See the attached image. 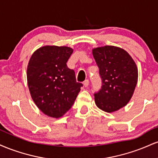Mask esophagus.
Segmentation results:
<instances>
[{"label": "esophagus", "mask_w": 158, "mask_h": 158, "mask_svg": "<svg viewBox=\"0 0 158 158\" xmlns=\"http://www.w3.org/2000/svg\"><path fill=\"white\" fill-rule=\"evenodd\" d=\"M83 84H84L85 87H88V85H89V80H88V79H85Z\"/></svg>", "instance_id": "1"}]
</instances>
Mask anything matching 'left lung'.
<instances>
[{
  "instance_id": "8db88e82",
  "label": "left lung",
  "mask_w": 158,
  "mask_h": 158,
  "mask_svg": "<svg viewBox=\"0 0 158 158\" xmlns=\"http://www.w3.org/2000/svg\"><path fill=\"white\" fill-rule=\"evenodd\" d=\"M99 68L102 87L94 94L97 107L114 112L126 106L135 91L138 79L137 65L122 48L105 46L93 50Z\"/></svg>"
}]
</instances>
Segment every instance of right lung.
Masks as SVG:
<instances>
[{
  "instance_id": "1",
  "label": "right lung",
  "mask_w": 158,
  "mask_h": 158,
  "mask_svg": "<svg viewBox=\"0 0 158 158\" xmlns=\"http://www.w3.org/2000/svg\"><path fill=\"white\" fill-rule=\"evenodd\" d=\"M68 47L44 46L32 54L27 77L31 97L41 111L59 118L70 109L82 84L67 62L73 53Z\"/></svg>"
}]
</instances>
